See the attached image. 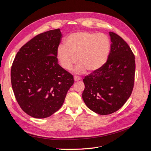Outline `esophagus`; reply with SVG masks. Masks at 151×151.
Listing matches in <instances>:
<instances>
[{"instance_id":"obj_1","label":"esophagus","mask_w":151,"mask_h":151,"mask_svg":"<svg viewBox=\"0 0 151 151\" xmlns=\"http://www.w3.org/2000/svg\"><path fill=\"white\" fill-rule=\"evenodd\" d=\"M74 79L75 81H79V80H81V78L79 77H77V76H74Z\"/></svg>"}]
</instances>
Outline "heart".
I'll use <instances>...</instances> for the list:
<instances>
[{
  "label": "heart",
  "mask_w": 151,
  "mask_h": 151,
  "mask_svg": "<svg viewBox=\"0 0 151 151\" xmlns=\"http://www.w3.org/2000/svg\"><path fill=\"white\" fill-rule=\"evenodd\" d=\"M111 50V42L104 33L81 31L68 35L64 45H60L57 50V57L62 67L70 70L77 62L80 64L76 72L85 69L89 73L99 70L107 62Z\"/></svg>",
  "instance_id": "b5f03b06"
}]
</instances>
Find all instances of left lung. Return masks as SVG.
Here are the masks:
<instances>
[{"mask_svg": "<svg viewBox=\"0 0 151 151\" xmlns=\"http://www.w3.org/2000/svg\"><path fill=\"white\" fill-rule=\"evenodd\" d=\"M109 35L111 45L107 62L83 79L85 104L102 115L116 111L126 103L133 90L135 71V57L129 45L113 32Z\"/></svg>", "mask_w": 151, "mask_h": 151, "instance_id": "left-lung-1", "label": "left lung"}]
</instances>
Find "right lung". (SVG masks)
<instances>
[{"instance_id":"obj_1","label":"right lung","mask_w":151,"mask_h":151,"mask_svg":"<svg viewBox=\"0 0 151 151\" xmlns=\"http://www.w3.org/2000/svg\"><path fill=\"white\" fill-rule=\"evenodd\" d=\"M60 29L38 35L16 54L11 72L12 88L20 107L36 118L51 116L61 108L74 77L58 63Z\"/></svg>"}]
</instances>
